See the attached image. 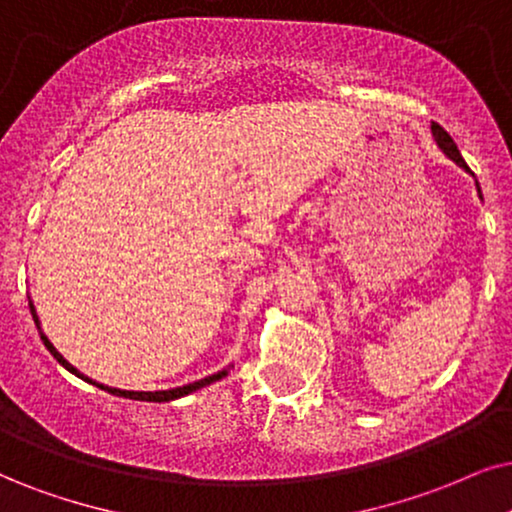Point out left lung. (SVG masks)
Wrapping results in <instances>:
<instances>
[{
    "label": "left lung",
    "mask_w": 512,
    "mask_h": 512,
    "mask_svg": "<svg viewBox=\"0 0 512 512\" xmlns=\"http://www.w3.org/2000/svg\"><path fill=\"white\" fill-rule=\"evenodd\" d=\"M432 134H435L437 146L442 148V151H444L446 155H449V158L454 160V163H456L458 167H463L465 172H470V167L465 165L463 155H461V151H458V146L454 144V139L449 137V132H446V129H444L442 125H437V122H432ZM477 191H480V184H477ZM480 198H482V191H480Z\"/></svg>",
    "instance_id": "obj_1"
}]
</instances>
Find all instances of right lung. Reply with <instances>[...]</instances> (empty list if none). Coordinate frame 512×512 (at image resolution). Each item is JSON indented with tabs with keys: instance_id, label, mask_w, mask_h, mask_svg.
<instances>
[{
	"instance_id": "obj_1",
	"label": "right lung",
	"mask_w": 512,
	"mask_h": 512,
	"mask_svg": "<svg viewBox=\"0 0 512 512\" xmlns=\"http://www.w3.org/2000/svg\"><path fill=\"white\" fill-rule=\"evenodd\" d=\"M30 312H32V319H35V323H37V328H40V319H37L35 304H32V300H30ZM40 338H42V342H44V347H47L49 352L54 354V359L58 361V364H61V366H66L70 373H75L77 378H82V380H87V383L96 385V387H99V390H106V392L115 394V397H125V399H137V401H172V399L186 397V394L196 392V390H200V387H205V385L215 383V380H222L224 375H226V368H224V371H219V373H215V375H208V378H203V380H196V383H189V385H184V387H174V390H158V392H132V390H118V387H108V385H101V383H96V380L87 378V375L77 371V368H75L73 364H68V359H63V354L58 352V349H56L54 345H51L47 335L42 333V328H40Z\"/></svg>"
}]
</instances>
